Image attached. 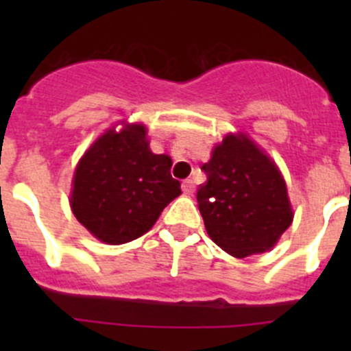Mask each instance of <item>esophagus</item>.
<instances>
[{"label":"esophagus","instance_id":"esophagus-1","mask_svg":"<svg viewBox=\"0 0 351 351\" xmlns=\"http://www.w3.org/2000/svg\"><path fill=\"white\" fill-rule=\"evenodd\" d=\"M182 193H184V195H193L195 193L193 179H186V181H182Z\"/></svg>","mask_w":351,"mask_h":351}]
</instances>
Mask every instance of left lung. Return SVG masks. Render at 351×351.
<instances>
[{
	"mask_svg": "<svg viewBox=\"0 0 351 351\" xmlns=\"http://www.w3.org/2000/svg\"><path fill=\"white\" fill-rule=\"evenodd\" d=\"M202 170L197 202L209 237L237 258L271 250L293 218L274 161L244 135H228Z\"/></svg>",
	"mask_w": 351,
	"mask_h": 351,
	"instance_id": "1",
	"label": "left lung"
}]
</instances>
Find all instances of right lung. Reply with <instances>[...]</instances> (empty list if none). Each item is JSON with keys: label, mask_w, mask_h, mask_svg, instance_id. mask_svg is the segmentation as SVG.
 <instances>
[{"label": "right lung", "mask_w": 351, "mask_h": 351, "mask_svg": "<svg viewBox=\"0 0 351 351\" xmlns=\"http://www.w3.org/2000/svg\"><path fill=\"white\" fill-rule=\"evenodd\" d=\"M170 167L167 154L151 153L142 125L108 130L77 165L71 210L104 243H130L181 195V182L172 178Z\"/></svg>", "instance_id": "obj_1"}]
</instances>
